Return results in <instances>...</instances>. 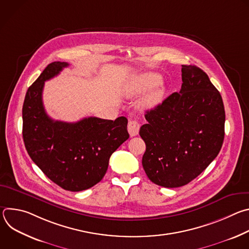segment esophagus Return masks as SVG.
<instances>
[{
    "label": "esophagus",
    "mask_w": 249,
    "mask_h": 249,
    "mask_svg": "<svg viewBox=\"0 0 249 249\" xmlns=\"http://www.w3.org/2000/svg\"><path fill=\"white\" fill-rule=\"evenodd\" d=\"M139 130H140L139 122L136 120H130L128 123V132H129L130 136L131 137L137 136L139 134Z\"/></svg>",
    "instance_id": "34e87169"
}]
</instances>
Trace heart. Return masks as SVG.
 Returning a JSON list of instances; mask_svg holds the SVG:
<instances>
[{"label":"heart","instance_id":"1","mask_svg":"<svg viewBox=\"0 0 249 249\" xmlns=\"http://www.w3.org/2000/svg\"><path fill=\"white\" fill-rule=\"evenodd\" d=\"M160 82V78L157 74H142L125 89V95L127 97H137L151 88L140 101V107L143 109L154 108L162 101L165 92L164 87L159 84Z\"/></svg>","mask_w":249,"mask_h":249}]
</instances>
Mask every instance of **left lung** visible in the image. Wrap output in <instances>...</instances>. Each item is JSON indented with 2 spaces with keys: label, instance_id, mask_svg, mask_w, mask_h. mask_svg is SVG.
<instances>
[{
  "label": "left lung",
  "instance_id": "obj_1",
  "mask_svg": "<svg viewBox=\"0 0 249 249\" xmlns=\"http://www.w3.org/2000/svg\"><path fill=\"white\" fill-rule=\"evenodd\" d=\"M182 86L154 109L140 129L146 143L142 164L162 187L183 186L204 171L221 151L225 107L219 90L203 70L182 65Z\"/></svg>",
  "mask_w": 249,
  "mask_h": 249
}]
</instances>
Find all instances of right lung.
I'll use <instances>...</instances> for the list:
<instances>
[{
    "instance_id": "obj_1",
    "label": "right lung",
    "mask_w": 249,
    "mask_h": 249,
    "mask_svg": "<svg viewBox=\"0 0 249 249\" xmlns=\"http://www.w3.org/2000/svg\"><path fill=\"white\" fill-rule=\"evenodd\" d=\"M49 64L27 89L22 106L25 149L50 180L68 191H83L98 183L106 173L110 156L129 138L128 120L84 118L75 123L55 121L43 106L44 83L68 67Z\"/></svg>"
}]
</instances>
